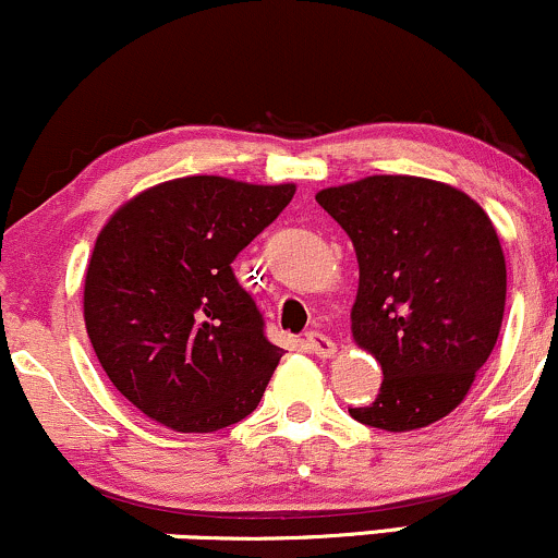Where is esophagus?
<instances>
[{"mask_svg":"<svg viewBox=\"0 0 558 558\" xmlns=\"http://www.w3.org/2000/svg\"><path fill=\"white\" fill-rule=\"evenodd\" d=\"M305 344H307V350H311L313 355H318V357H333V355H337V342H333L331 337H326V333H320V331L307 333Z\"/></svg>","mask_w":558,"mask_h":558,"instance_id":"1","label":"esophagus"}]
</instances>
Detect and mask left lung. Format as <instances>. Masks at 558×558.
<instances>
[{"mask_svg": "<svg viewBox=\"0 0 558 558\" xmlns=\"http://www.w3.org/2000/svg\"><path fill=\"white\" fill-rule=\"evenodd\" d=\"M355 245L352 339L384 371L357 423L404 434L468 397L501 331L507 260L494 221L462 190L373 174L316 195Z\"/></svg>", "mask_w": 558, "mask_h": 558, "instance_id": "left-lung-1", "label": "left lung"}]
</instances>
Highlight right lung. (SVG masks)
I'll list each match as a JSON object with an SVG mask.
<instances>
[{
    "label": "right lung",
    "mask_w": 558,
    "mask_h": 558,
    "mask_svg": "<svg viewBox=\"0 0 558 558\" xmlns=\"http://www.w3.org/2000/svg\"><path fill=\"white\" fill-rule=\"evenodd\" d=\"M294 185L198 174L161 182L98 232L83 318L109 381L150 421L211 434L258 408L281 347L232 260L292 201Z\"/></svg>",
    "instance_id": "add662e5"
}]
</instances>
